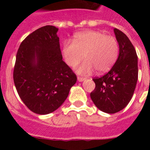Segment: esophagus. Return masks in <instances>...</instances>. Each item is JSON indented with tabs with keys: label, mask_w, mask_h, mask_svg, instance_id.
<instances>
[{
	"label": "esophagus",
	"mask_w": 150,
	"mask_h": 150,
	"mask_svg": "<svg viewBox=\"0 0 150 150\" xmlns=\"http://www.w3.org/2000/svg\"><path fill=\"white\" fill-rule=\"evenodd\" d=\"M85 79H85V78H83V77H79V76H78L77 77V80L79 82H83V81H84Z\"/></svg>",
	"instance_id": "34e87169"
}]
</instances>
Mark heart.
Listing matches in <instances>:
<instances>
[{
	"mask_svg": "<svg viewBox=\"0 0 150 150\" xmlns=\"http://www.w3.org/2000/svg\"><path fill=\"white\" fill-rule=\"evenodd\" d=\"M120 48L116 39L101 31L84 30L74 34L73 42L64 41L62 46L64 60L69 67H74L86 59L76 68V73L87 75L95 69L105 73L114 65L119 56Z\"/></svg>",
	"mask_w": 150,
	"mask_h": 150,
	"instance_id": "heart-1",
	"label": "heart"
}]
</instances>
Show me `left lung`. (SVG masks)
<instances>
[{
    "label": "left lung",
    "mask_w": 150,
    "mask_h": 150,
    "mask_svg": "<svg viewBox=\"0 0 150 150\" xmlns=\"http://www.w3.org/2000/svg\"><path fill=\"white\" fill-rule=\"evenodd\" d=\"M113 31L120 47L118 59L107 74L93 79L95 88L90 94L95 105L107 113H116L128 105L138 77L134 47L122 31L117 28L113 29Z\"/></svg>",
    "instance_id": "obj_1"
}]
</instances>
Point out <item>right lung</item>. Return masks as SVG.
I'll return each instance as SVG.
<instances>
[{
  "label": "right lung",
  "instance_id": "1",
  "mask_svg": "<svg viewBox=\"0 0 150 150\" xmlns=\"http://www.w3.org/2000/svg\"><path fill=\"white\" fill-rule=\"evenodd\" d=\"M58 30L52 25L40 28L22 41L17 52L15 86L24 104L37 114L56 110L76 82L62 60Z\"/></svg>",
  "mask_w": 150,
  "mask_h": 150
}]
</instances>
